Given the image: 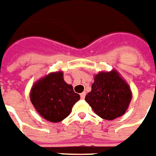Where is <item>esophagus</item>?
<instances>
[{
  "instance_id": "esophagus-1",
  "label": "esophagus",
  "mask_w": 156,
  "mask_h": 156,
  "mask_svg": "<svg viewBox=\"0 0 156 156\" xmlns=\"http://www.w3.org/2000/svg\"><path fill=\"white\" fill-rule=\"evenodd\" d=\"M85 96H86L85 92H82V93L80 94V98L82 99V100H83V99L85 98Z\"/></svg>"
}]
</instances>
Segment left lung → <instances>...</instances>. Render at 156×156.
<instances>
[{"label": "left lung", "instance_id": "obj_1", "mask_svg": "<svg viewBox=\"0 0 156 156\" xmlns=\"http://www.w3.org/2000/svg\"><path fill=\"white\" fill-rule=\"evenodd\" d=\"M94 80L85 100L96 114L108 120L123 115L132 100V92L125 81L115 71L100 73Z\"/></svg>", "mask_w": 156, "mask_h": 156}]
</instances>
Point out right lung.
Wrapping results in <instances>:
<instances>
[{
    "instance_id": "add662e5",
    "label": "right lung",
    "mask_w": 156,
    "mask_h": 156,
    "mask_svg": "<svg viewBox=\"0 0 156 156\" xmlns=\"http://www.w3.org/2000/svg\"><path fill=\"white\" fill-rule=\"evenodd\" d=\"M73 86L63 79L62 73H51L33 85L30 100L36 110L48 121H62L80 100Z\"/></svg>"
}]
</instances>
